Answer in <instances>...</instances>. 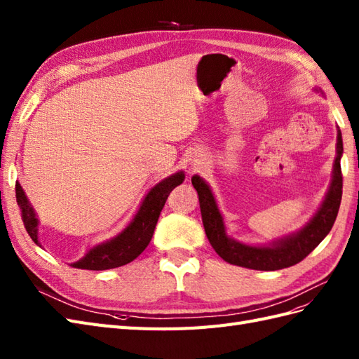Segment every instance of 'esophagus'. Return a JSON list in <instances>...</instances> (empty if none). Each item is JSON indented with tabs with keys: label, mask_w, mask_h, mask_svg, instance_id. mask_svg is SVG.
Masks as SVG:
<instances>
[{
	"label": "esophagus",
	"mask_w": 359,
	"mask_h": 359,
	"mask_svg": "<svg viewBox=\"0 0 359 359\" xmlns=\"http://www.w3.org/2000/svg\"><path fill=\"white\" fill-rule=\"evenodd\" d=\"M198 166H199V163H195V164H193V166H191V168H195V169H196Z\"/></svg>",
	"instance_id": "1"
}]
</instances>
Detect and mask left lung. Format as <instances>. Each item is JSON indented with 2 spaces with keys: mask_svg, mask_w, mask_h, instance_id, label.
Masks as SVG:
<instances>
[{
  "mask_svg": "<svg viewBox=\"0 0 359 359\" xmlns=\"http://www.w3.org/2000/svg\"><path fill=\"white\" fill-rule=\"evenodd\" d=\"M341 154L343 140L341 133L338 131L334 177L322 207L318 208L316 216L309 220V224H306L304 229H300L293 236L278 240L273 246H248L229 238L225 234L224 219L220 216L210 187L198 175L193 177L191 184L196 189L199 196L203 228H205V234L212 249L229 264L254 270H266V272H269V270L285 269L300 263L320 245V241L334 226L343 195V173L340 166Z\"/></svg>",
  "mask_w": 359,
  "mask_h": 359,
  "instance_id": "obj_1",
  "label": "left lung"
}]
</instances>
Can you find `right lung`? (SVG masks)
Masks as SVG:
<instances>
[{
	"instance_id": "right-lung-1",
	"label": "right lung",
	"mask_w": 359,
	"mask_h": 359,
	"mask_svg": "<svg viewBox=\"0 0 359 359\" xmlns=\"http://www.w3.org/2000/svg\"><path fill=\"white\" fill-rule=\"evenodd\" d=\"M182 181L184 173L178 172L175 175L158 182L156 187L151 189L147 198H144L142 207L139 208L137 215L134 216L131 224L118 237L92 248L81 259L76 261V263H72L71 266L84 270H107L131 263L149 245L154 229H156L157 220L160 217V212L164 203H166L169 193L177 186H180ZM15 191L18 205L22 210V220L28 236L32 237L36 245L41 246L37 240L39 222L19 182H16Z\"/></svg>"
}]
</instances>
